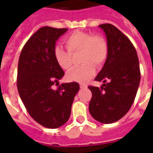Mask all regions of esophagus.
<instances>
[{"mask_svg": "<svg viewBox=\"0 0 153 153\" xmlns=\"http://www.w3.org/2000/svg\"><path fill=\"white\" fill-rule=\"evenodd\" d=\"M80 88H87V84H83V83H80Z\"/></svg>", "mask_w": 153, "mask_h": 153, "instance_id": "1", "label": "esophagus"}]
</instances>
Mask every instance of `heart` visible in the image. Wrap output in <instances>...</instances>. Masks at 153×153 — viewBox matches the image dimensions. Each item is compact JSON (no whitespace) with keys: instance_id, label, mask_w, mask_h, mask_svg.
<instances>
[{"instance_id":"1","label":"heart","mask_w":153,"mask_h":153,"mask_svg":"<svg viewBox=\"0 0 153 153\" xmlns=\"http://www.w3.org/2000/svg\"><path fill=\"white\" fill-rule=\"evenodd\" d=\"M67 50L57 46L53 49V57L57 65L64 71H69L72 66L71 54L80 52L79 62L82 64L74 68L66 75L70 82H85L94 76L95 67L100 68L108 56V44L100 36L90 33L75 31L64 41Z\"/></svg>"}]
</instances>
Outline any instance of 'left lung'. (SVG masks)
<instances>
[{
  "label": "left lung",
  "instance_id": "left-lung-1",
  "mask_svg": "<svg viewBox=\"0 0 153 153\" xmlns=\"http://www.w3.org/2000/svg\"><path fill=\"white\" fill-rule=\"evenodd\" d=\"M99 26L106 36L108 56L94 79L104 84L100 88L88 87L92 92L88 109L95 120L107 124L121 119L129 111L137 94L140 71L130 40L111 24Z\"/></svg>",
  "mask_w": 153,
  "mask_h": 153
}]
</instances>
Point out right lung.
<instances>
[{"label":"right lung","instance_id":"1","mask_svg":"<svg viewBox=\"0 0 153 153\" xmlns=\"http://www.w3.org/2000/svg\"><path fill=\"white\" fill-rule=\"evenodd\" d=\"M67 29L45 26L33 34L21 51L17 87L30 117L39 124L56 128L69 119L74 97L79 90L77 82L58 85L65 72L55 62L56 41Z\"/></svg>","mask_w":153,"mask_h":153}]
</instances>
